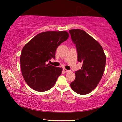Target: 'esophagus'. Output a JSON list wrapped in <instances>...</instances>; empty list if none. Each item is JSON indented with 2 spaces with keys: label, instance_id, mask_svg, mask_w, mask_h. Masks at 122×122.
<instances>
[{
  "label": "esophagus",
  "instance_id": "1",
  "mask_svg": "<svg viewBox=\"0 0 122 122\" xmlns=\"http://www.w3.org/2000/svg\"><path fill=\"white\" fill-rule=\"evenodd\" d=\"M63 71L64 72H65V73H68V72L69 71H68V70L66 69H65V68H63Z\"/></svg>",
  "mask_w": 122,
  "mask_h": 122
}]
</instances>
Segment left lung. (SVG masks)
Wrapping results in <instances>:
<instances>
[{
  "mask_svg": "<svg viewBox=\"0 0 122 122\" xmlns=\"http://www.w3.org/2000/svg\"><path fill=\"white\" fill-rule=\"evenodd\" d=\"M77 51V60L83 63L75 71V79L70 84L76 93L86 95L95 88L102 78L106 56L101 45L87 33L80 29L69 30Z\"/></svg>",
  "mask_w": 122,
  "mask_h": 122,
  "instance_id": "left-lung-1",
  "label": "left lung"
}]
</instances>
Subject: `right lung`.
Returning <instances> with one entry per match:
<instances>
[{
    "label": "right lung",
    "instance_id": "add662e5",
    "mask_svg": "<svg viewBox=\"0 0 122 122\" xmlns=\"http://www.w3.org/2000/svg\"><path fill=\"white\" fill-rule=\"evenodd\" d=\"M68 37L66 31L42 32L25 45L20 55L21 73L26 83L33 89L44 92L54 86L62 68L47 62L55 59L56 49Z\"/></svg>",
    "mask_w": 122,
    "mask_h": 122
}]
</instances>
